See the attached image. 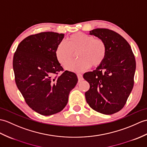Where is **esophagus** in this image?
<instances>
[{
	"label": "esophagus",
	"mask_w": 147,
	"mask_h": 147,
	"mask_svg": "<svg viewBox=\"0 0 147 147\" xmlns=\"http://www.w3.org/2000/svg\"><path fill=\"white\" fill-rule=\"evenodd\" d=\"M77 76H78V81H81L83 80V75H82L80 73H78L77 74Z\"/></svg>",
	"instance_id": "esophagus-1"
}]
</instances>
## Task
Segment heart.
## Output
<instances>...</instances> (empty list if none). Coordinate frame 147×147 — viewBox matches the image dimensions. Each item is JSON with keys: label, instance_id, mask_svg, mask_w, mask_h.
<instances>
[{"label": "heart", "instance_id": "1", "mask_svg": "<svg viewBox=\"0 0 147 147\" xmlns=\"http://www.w3.org/2000/svg\"><path fill=\"white\" fill-rule=\"evenodd\" d=\"M67 44L61 42L55 49L56 59L61 65L71 71H81L91 65L98 67L104 62L107 54V46L105 40L84 32H77L69 36ZM78 53L76 61L68 65Z\"/></svg>", "mask_w": 147, "mask_h": 147}]
</instances>
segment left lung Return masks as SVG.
Listing matches in <instances>:
<instances>
[{
	"mask_svg": "<svg viewBox=\"0 0 147 147\" xmlns=\"http://www.w3.org/2000/svg\"><path fill=\"white\" fill-rule=\"evenodd\" d=\"M90 34L105 40L107 54L96 69L83 74L90 86L85 98L94 111L112 115L123 108L134 87L135 56L129 43L113 30L98 28Z\"/></svg>",
	"mask_w": 147,
	"mask_h": 147,
	"instance_id": "left-lung-1",
	"label": "left lung"
}]
</instances>
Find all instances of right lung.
Listing matches in <instances>:
<instances>
[{
  "mask_svg": "<svg viewBox=\"0 0 147 147\" xmlns=\"http://www.w3.org/2000/svg\"><path fill=\"white\" fill-rule=\"evenodd\" d=\"M64 35L43 32L29 36L20 42L13 54L17 86L27 105L42 115L62 111L78 82L76 74L64 71L55 55L56 47ZM60 72L62 73L58 75Z\"/></svg>",
  "mask_w": 147,
  "mask_h": 147,
  "instance_id": "right-lung-1",
  "label": "right lung"
}]
</instances>
